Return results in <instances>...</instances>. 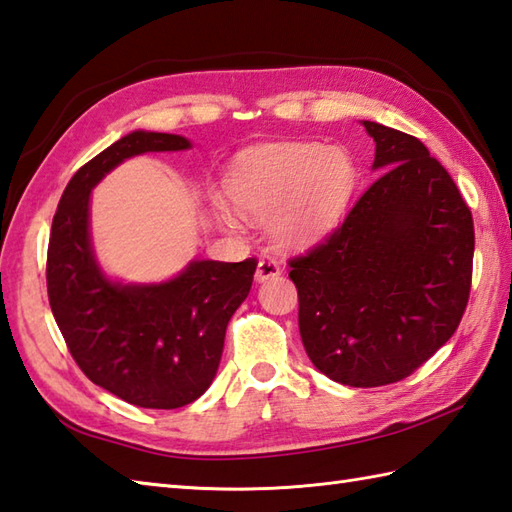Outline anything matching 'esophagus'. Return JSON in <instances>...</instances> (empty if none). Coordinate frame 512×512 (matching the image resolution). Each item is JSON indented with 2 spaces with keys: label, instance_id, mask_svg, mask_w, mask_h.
Segmentation results:
<instances>
[{
  "label": "esophagus",
  "instance_id": "1",
  "mask_svg": "<svg viewBox=\"0 0 512 512\" xmlns=\"http://www.w3.org/2000/svg\"><path fill=\"white\" fill-rule=\"evenodd\" d=\"M280 274V263H276V260L271 258H260L258 265H256V282H265L269 278H276Z\"/></svg>",
  "mask_w": 512,
  "mask_h": 512
}]
</instances>
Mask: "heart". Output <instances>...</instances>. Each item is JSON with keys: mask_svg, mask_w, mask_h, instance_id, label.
Returning <instances> with one entry per match:
<instances>
[{"mask_svg": "<svg viewBox=\"0 0 512 512\" xmlns=\"http://www.w3.org/2000/svg\"><path fill=\"white\" fill-rule=\"evenodd\" d=\"M357 168L339 146L313 142L271 144L247 153L227 177V195L212 197L225 232L249 221H267L269 236L285 249L309 247L333 230L355 190Z\"/></svg>", "mask_w": 512, "mask_h": 512, "instance_id": "obj_1", "label": "heart"}]
</instances>
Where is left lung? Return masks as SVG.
Instances as JSON below:
<instances>
[{"mask_svg":"<svg viewBox=\"0 0 512 512\" xmlns=\"http://www.w3.org/2000/svg\"><path fill=\"white\" fill-rule=\"evenodd\" d=\"M379 179L322 245L291 260L313 366L350 388L405 379L449 342L467 309L473 219L425 144L361 120Z\"/></svg>","mask_w":512,"mask_h":512,"instance_id":"1","label":"left lung"}]
</instances>
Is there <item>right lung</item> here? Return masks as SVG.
<instances>
[{"label": "right lung", "instance_id": "obj_1", "mask_svg": "<svg viewBox=\"0 0 512 512\" xmlns=\"http://www.w3.org/2000/svg\"><path fill=\"white\" fill-rule=\"evenodd\" d=\"M188 149L184 135L144 129L107 146L63 190L48 245V298L72 357L102 390L149 410L184 407L210 388L256 260L192 258L168 280L124 282L100 265L89 210L94 188L122 162Z\"/></svg>", "mask_w": 512, "mask_h": 512}]
</instances>
